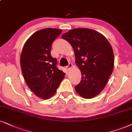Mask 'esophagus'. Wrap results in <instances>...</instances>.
Returning a JSON list of instances; mask_svg holds the SVG:
<instances>
[{
	"instance_id": "34e87169",
	"label": "esophagus",
	"mask_w": 132,
	"mask_h": 132,
	"mask_svg": "<svg viewBox=\"0 0 132 132\" xmlns=\"http://www.w3.org/2000/svg\"><path fill=\"white\" fill-rule=\"evenodd\" d=\"M72 67V64L71 63H69V64H68V66H66V69L68 70V71H69V70H70V69Z\"/></svg>"
}]
</instances>
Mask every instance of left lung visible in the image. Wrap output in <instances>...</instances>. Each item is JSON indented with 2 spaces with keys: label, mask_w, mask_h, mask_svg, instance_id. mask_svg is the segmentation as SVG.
<instances>
[{
  "label": "left lung",
  "mask_w": 132,
  "mask_h": 132,
  "mask_svg": "<svg viewBox=\"0 0 132 132\" xmlns=\"http://www.w3.org/2000/svg\"><path fill=\"white\" fill-rule=\"evenodd\" d=\"M72 46L81 80L75 89L86 99L96 96L104 89L114 66L109 42L101 33L88 28H77L62 35Z\"/></svg>",
  "instance_id": "obj_1"
}]
</instances>
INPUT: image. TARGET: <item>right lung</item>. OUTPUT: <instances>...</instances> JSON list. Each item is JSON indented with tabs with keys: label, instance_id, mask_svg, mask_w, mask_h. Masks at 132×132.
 I'll return each mask as SVG.
<instances>
[{
	"label": "right lung",
	"instance_id": "add662e5",
	"mask_svg": "<svg viewBox=\"0 0 132 132\" xmlns=\"http://www.w3.org/2000/svg\"><path fill=\"white\" fill-rule=\"evenodd\" d=\"M61 29L45 28L34 33L22 49L20 66L24 81L31 91L42 99L54 95L65 73L57 68V59L51 55L52 44Z\"/></svg>",
	"mask_w": 132,
	"mask_h": 132
}]
</instances>
